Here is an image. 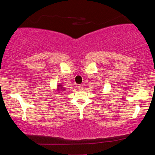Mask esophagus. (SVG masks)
<instances>
[{"mask_svg":"<svg viewBox=\"0 0 155 155\" xmlns=\"http://www.w3.org/2000/svg\"><path fill=\"white\" fill-rule=\"evenodd\" d=\"M78 89H79V90H83V86L81 85H78Z\"/></svg>","mask_w":155,"mask_h":155,"instance_id":"esophagus-1","label":"esophagus"}]
</instances>
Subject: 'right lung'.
<instances>
[{"instance_id": "1", "label": "right lung", "mask_w": 155, "mask_h": 155, "mask_svg": "<svg viewBox=\"0 0 155 155\" xmlns=\"http://www.w3.org/2000/svg\"><path fill=\"white\" fill-rule=\"evenodd\" d=\"M61 87L60 85H58V87Z\"/></svg>"}]
</instances>
